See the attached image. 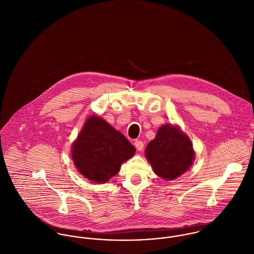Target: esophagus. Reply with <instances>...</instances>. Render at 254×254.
<instances>
[{
    "instance_id": "34e87169",
    "label": "esophagus",
    "mask_w": 254,
    "mask_h": 254,
    "mask_svg": "<svg viewBox=\"0 0 254 254\" xmlns=\"http://www.w3.org/2000/svg\"><path fill=\"white\" fill-rule=\"evenodd\" d=\"M135 146H136V148L138 149V150H143V148H144V142H142V141H136L135 142Z\"/></svg>"
}]
</instances>
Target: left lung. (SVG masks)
<instances>
[{
    "mask_svg": "<svg viewBox=\"0 0 254 254\" xmlns=\"http://www.w3.org/2000/svg\"><path fill=\"white\" fill-rule=\"evenodd\" d=\"M145 157L157 176L172 181L191 166L194 152L190 138L179 126L165 124L146 145Z\"/></svg>",
    "mask_w": 254,
    "mask_h": 254,
    "instance_id": "8db88e82",
    "label": "left lung"
}]
</instances>
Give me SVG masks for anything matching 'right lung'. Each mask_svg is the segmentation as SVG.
I'll list each match as a JSON object with an SVG mask.
<instances>
[{"label": "right lung", "instance_id": "add662e5", "mask_svg": "<svg viewBox=\"0 0 254 254\" xmlns=\"http://www.w3.org/2000/svg\"><path fill=\"white\" fill-rule=\"evenodd\" d=\"M136 148L103 118L90 116L71 149L77 170L95 183H106L116 175L121 164L135 154Z\"/></svg>", "mask_w": 254, "mask_h": 254}]
</instances>
